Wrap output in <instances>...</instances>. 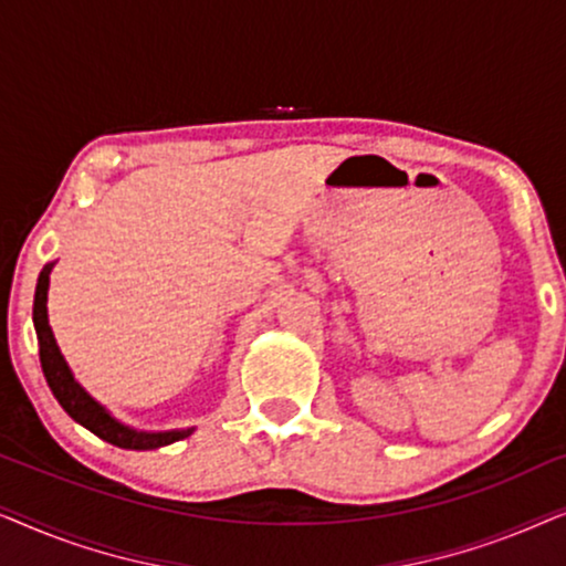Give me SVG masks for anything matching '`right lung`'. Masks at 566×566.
<instances>
[{"label": "right lung", "mask_w": 566, "mask_h": 566, "mask_svg": "<svg viewBox=\"0 0 566 566\" xmlns=\"http://www.w3.org/2000/svg\"><path fill=\"white\" fill-rule=\"evenodd\" d=\"M56 265V260L43 265L41 275H38L35 285V301H33V324L38 335V347H41V366L43 376L49 381L53 397L59 399V405L64 407V412L72 417L74 422H80L82 428L95 432L97 438H103L105 443H113L126 451H157L161 446L175 443L192 436L196 428H180V430H138L130 424L120 422L111 409L92 397L84 386L76 381L72 368L64 358V353L59 350L56 337L49 324V285H51V270Z\"/></svg>", "instance_id": "1"}]
</instances>
